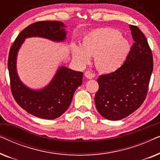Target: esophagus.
<instances>
[{
	"instance_id": "34e87169",
	"label": "esophagus",
	"mask_w": 160,
	"mask_h": 160,
	"mask_svg": "<svg viewBox=\"0 0 160 160\" xmlns=\"http://www.w3.org/2000/svg\"><path fill=\"white\" fill-rule=\"evenodd\" d=\"M84 76H86V77H87V78H89V79H91V78H92L94 77L93 74L90 71H87L86 72H85V73H84Z\"/></svg>"
}]
</instances>
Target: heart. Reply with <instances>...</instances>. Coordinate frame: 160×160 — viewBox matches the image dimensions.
<instances>
[{
  "label": "heart",
  "mask_w": 160,
  "mask_h": 160,
  "mask_svg": "<svg viewBox=\"0 0 160 160\" xmlns=\"http://www.w3.org/2000/svg\"><path fill=\"white\" fill-rule=\"evenodd\" d=\"M72 56L80 65H85L95 57L97 68L102 73H113L120 68L131 50L129 41L117 30L98 28L87 32L80 45L72 43Z\"/></svg>",
  "instance_id": "obj_1"
}]
</instances>
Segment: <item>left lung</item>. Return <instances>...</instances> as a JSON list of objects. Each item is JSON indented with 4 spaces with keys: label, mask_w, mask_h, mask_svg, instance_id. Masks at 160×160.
<instances>
[{
    "label": "left lung",
    "mask_w": 160,
    "mask_h": 160,
    "mask_svg": "<svg viewBox=\"0 0 160 160\" xmlns=\"http://www.w3.org/2000/svg\"><path fill=\"white\" fill-rule=\"evenodd\" d=\"M134 43L123 65L98 78L96 108L106 119L117 121L136 111L143 103L153 71V57L147 39L137 26L129 25Z\"/></svg>",
    "instance_id": "left-lung-1"
}]
</instances>
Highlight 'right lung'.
Wrapping results in <instances>:
<instances>
[{"label": "right lung", "instance_id": "add662e5", "mask_svg": "<svg viewBox=\"0 0 160 160\" xmlns=\"http://www.w3.org/2000/svg\"><path fill=\"white\" fill-rule=\"evenodd\" d=\"M66 26L62 22L42 21L25 28L11 47L8 60L11 89L21 108L35 117L54 119L63 114L70 106L76 89L82 84L83 73L60 66L49 84L43 88L28 87L19 78L17 70L19 50L26 38H47L54 42H63L66 38Z\"/></svg>", "mask_w": 160, "mask_h": 160}]
</instances>
